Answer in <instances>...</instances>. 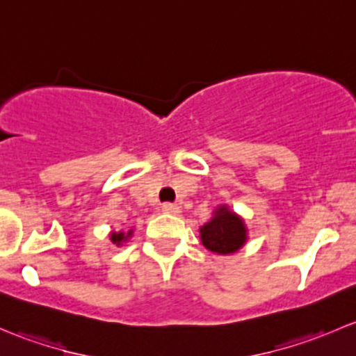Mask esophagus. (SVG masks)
Returning a JSON list of instances; mask_svg holds the SVG:
<instances>
[{
    "mask_svg": "<svg viewBox=\"0 0 356 356\" xmlns=\"http://www.w3.org/2000/svg\"><path fill=\"white\" fill-rule=\"evenodd\" d=\"M163 212H164V214L177 216V214H179V207L177 204H164L163 205Z\"/></svg>",
    "mask_w": 356,
    "mask_h": 356,
    "instance_id": "1",
    "label": "esophagus"
}]
</instances>
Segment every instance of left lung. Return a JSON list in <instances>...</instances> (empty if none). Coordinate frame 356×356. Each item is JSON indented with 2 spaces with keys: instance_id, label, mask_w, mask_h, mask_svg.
Segmentation results:
<instances>
[{
  "instance_id": "obj_1",
  "label": "left lung",
  "mask_w": 356,
  "mask_h": 356,
  "mask_svg": "<svg viewBox=\"0 0 356 356\" xmlns=\"http://www.w3.org/2000/svg\"><path fill=\"white\" fill-rule=\"evenodd\" d=\"M200 240L207 250L219 255L234 254L247 241V226L240 216L221 205L209 222L200 228Z\"/></svg>"
}]
</instances>
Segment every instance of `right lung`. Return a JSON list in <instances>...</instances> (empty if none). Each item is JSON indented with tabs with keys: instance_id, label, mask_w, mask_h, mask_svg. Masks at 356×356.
<instances>
[{
	"instance_id": "right-lung-1",
	"label": "right lung",
	"mask_w": 356,
	"mask_h": 356,
	"mask_svg": "<svg viewBox=\"0 0 356 356\" xmlns=\"http://www.w3.org/2000/svg\"><path fill=\"white\" fill-rule=\"evenodd\" d=\"M131 233H134V232H131V229L128 233H123V232L116 233V232H113L111 234H109V238H111V241L116 245V247H120V245H122L123 241H127L128 238L131 236Z\"/></svg>"
}]
</instances>
